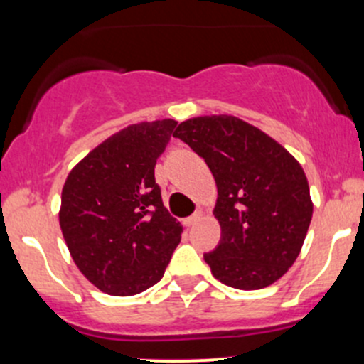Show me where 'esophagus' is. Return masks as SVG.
<instances>
[{"label":"esophagus","mask_w":364,"mask_h":364,"mask_svg":"<svg viewBox=\"0 0 364 364\" xmlns=\"http://www.w3.org/2000/svg\"><path fill=\"white\" fill-rule=\"evenodd\" d=\"M201 217H203V213L196 212V213H193L191 217H187V219H183V224H186V226H194L196 223H200Z\"/></svg>","instance_id":"34e87169"}]
</instances>
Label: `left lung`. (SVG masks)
Masks as SVG:
<instances>
[{
	"mask_svg": "<svg viewBox=\"0 0 364 364\" xmlns=\"http://www.w3.org/2000/svg\"><path fill=\"white\" fill-rule=\"evenodd\" d=\"M173 136L203 157L217 183L220 243L205 254L212 275L235 289L272 286L299 256L312 220L301 164L235 115L187 119Z\"/></svg>",
	"mask_w": 364,
	"mask_h": 364,
	"instance_id": "8db88e82",
	"label": "left lung"
}]
</instances>
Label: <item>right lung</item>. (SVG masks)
Instances as JSON below:
<instances>
[{
    "label": "right lung",
    "mask_w": 364,
    "mask_h": 364,
    "mask_svg": "<svg viewBox=\"0 0 364 364\" xmlns=\"http://www.w3.org/2000/svg\"><path fill=\"white\" fill-rule=\"evenodd\" d=\"M177 121L138 122L101 141L66 177L59 226L71 259L103 293L133 296L159 282L181 243L154 178Z\"/></svg>",
    "instance_id": "add662e5"
}]
</instances>
